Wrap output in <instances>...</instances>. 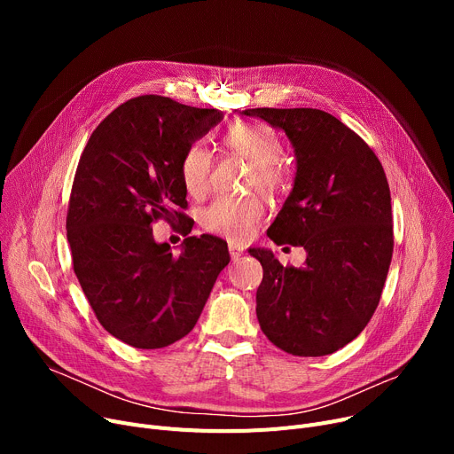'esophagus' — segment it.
<instances>
[{
  "label": "esophagus",
  "instance_id": "esophagus-1",
  "mask_svg": "<svg viewBox=\"0 0 454 454\" xmlns=\"http://www.w3.org/2000/svg\"><path fill=\"white\" fill-rule=\"evenodd\" d=\"M228 250H230L231 259H239V257L243 255V248H241V247H237V245H233V243H230Z\"/></svg>",
  "mask_w": 454,
  "mask_h": 454
}]
</instances>
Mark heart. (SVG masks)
I'll use <instances>...</instances> for the list:
<instances>
[{
    "instance_id": "b5f03b06",
    "label": "heart",
    "mask_w": 454,
    "mask_h": 454,
    "mask_svg": "<svg viewBox=\"0 0 454 454\" xmlns=\"http://www.w3.org/2000/svg\"><path fill=\"white\" fill-rule=\"evenodd\" d=\"M223 145L252 163L248 175L250 187H259L267 193H279L287 187L289 173L279 161L283 143L269 125L261 121L237 123L224 132ZM211 163L209 151L200 143H195L185 151L180 161V176L191 197H202L207 191ZM263 217L265 206L255 195H221L202 209L200 223L204 230L211 233L224 235L231 241H245Z\"/></svg>"
}]
</instances>
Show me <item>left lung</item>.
<instances>
[{"instance_id":"obj_1","label":"left lung","mask_w":454,"mask_h":454,"mask_svg":"<svg viewBox=\"0 0 454 454\" xmlns=\"http://www.w3.org/2000/svg\"><path fill=\"white\" fill-rule=\"evenodd\" d=\"M285 130L296 176L267 235L303 247L305 267H283L250 248L263 267L255 313L267 339L298 356L335 353L373 317L394 252L390 187L368 143L317 108H250Z\"/></svg>"}]
</instances>
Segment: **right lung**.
<instances>
[{"label": "right lung", "mask_w": 454, "mask_h": 454, "mask_svg": "<svg viewBox=\"0 0 454 454\" xmlns=\"http://www.w3.org/2000/svg\"><path fill=\"white\" fill-rule=\"evenodd\" d=\"M223 117L139 95L103 119L81 154L66 217L74 270L101 325L132 348L158 349L185 337L230 263L226 241L189 237L180 176L185 151ZM158 218L181 223L178 256L153 241Z\"/></svg>", "instance_id": "obj_1"}]
</instances>
